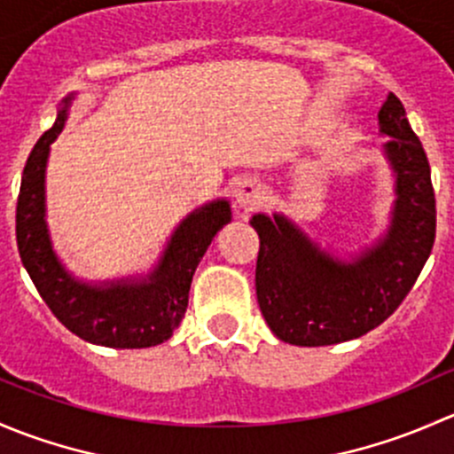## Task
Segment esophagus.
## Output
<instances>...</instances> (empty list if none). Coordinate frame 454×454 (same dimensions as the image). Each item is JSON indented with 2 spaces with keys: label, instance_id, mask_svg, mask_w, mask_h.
<instances>
[{
  "label": "esophagus",
  "instance_id": "1",
  "mask_svg": "<svg viewBox=\"0 0 454 454\" xmlns=\"http://www.w3.org/2000/svg\"><path fill=\"white\" fill-rule=\"evenodd\" d=\"M263 189L256 177H241L235 186V201L241 208H254L263 201Z\"/></svg>",
  "mask_w": 454,
  "mask_h": 454
}]
</instances>
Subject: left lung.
<instances>
[{
  "mask_svg": "<svg viewBox=\"0 0 454 454\" xmlns=\"http://www.w3.org/2000/svg\"><path fill=\"white\" fill-rule=\"evenodd\" d=\"M382 146L395 176L391 226L373 246L338 259L314 244L286 215L259 213L256 301L274 336L299 347L354 340L388 318L418 281L434 244V191L428 158L388 94L378 112Z\"/></svg>",
  "mask_w": 454,
  "mask_h": 454,
  "instance_id": "obj_1",
  "label": "left lung"
}]
</instances>
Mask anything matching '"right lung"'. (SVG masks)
<instances>
[{"instance_id":"add662e5","label":"right lung","mask_w":454,"mask_h":454,"mask_svg":"<svg viewBox=\"0 0 454 454\" xmlns=\"http://www.w3.org/2000/svg\"><path fill=\"white\" fill-rule=\"evenodd\" d=\"M74 94L61 100L52 129L32 149L17 200V248L36 292L52 314L83 340L114 349H142L168 340L189 305L195 268L213 237L231 222V204L215 200L182 219L153 272L140 278L87 283L59 261L45 223V164L67 121Z\"/></svg>"}]
</instances>
